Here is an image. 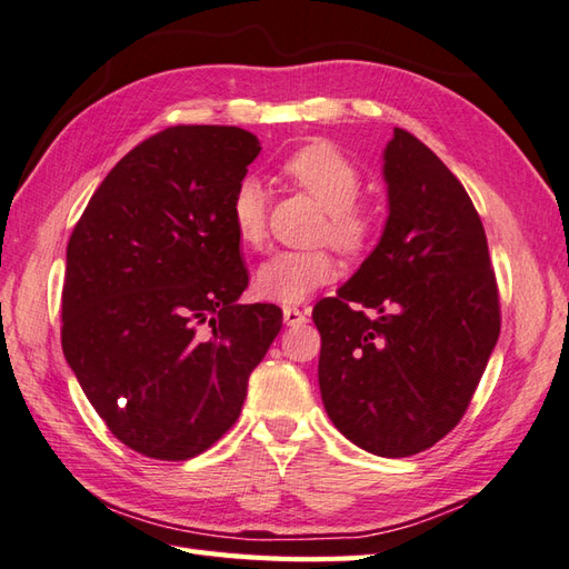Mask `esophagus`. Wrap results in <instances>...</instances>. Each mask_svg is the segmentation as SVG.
Returning a JSON list of instances; mask_svg holds the SVG:
<instances>
[{
	"mask_svg": "<svg viewBox=\"0 0 569 569\" xmlns=\"http://www.w3.org/2000/svg\"><path fill=\"white\" fill-rule=\"evenodd\" d=\"M282 317H284L287 326H299V323H305L309 319V313L301 311V309H295V307H287L282 311Z\"/></svg>",
	"mask_w": 569,
	"mask_h": 569,
	"instance_id": "34e87169",
	"label": "esophagus"
}]
</instances>
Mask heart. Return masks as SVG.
Wrapping results in <instances>:
<instances>
[{"label": "heart", "mask_w": 569, "mask_h": 569, "mask_svg": "<svg viewBox=\"0 0 569 569\" xmlns=\"http://www.w3.org/2000/svg\"><path fill=\"white\" fill-rule=\"evenodd\" d=\"M284 172L326 209V236L340 250L360 252L368 248L375 226L368 213L356 207L360 170L348 156L331 143H311L287 158ZM264 217H268L264 187L258 178L248 174L236 184L229 204V219L238 241L250 248L260 246L264 238ZM336 277L338 260L331 250H277L260 262L252 287L258 297L277 305H301Z\"/></svg>", "instance_id": "b5f03b06"}]
</instances>
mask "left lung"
Returning <instances> with one entry per match:
<instances>
[{"instance_id":"obj_1","label":"left lung","mask_w":569,"mask_h":569,"mask_svg":"<svg viewBox=\"0 0 569 569\" xmlns=\"http://www.w3.org/2000/svg\"><path fill=\"white\" fill-rule=\"evenodd\" d=\"M382 160L380 243L311 317L328 419L372 456L409 458L462 419L501 317L487 236L460 180L403 129Z\"/></svg>"}]
</instances>
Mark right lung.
<instances>
[{
  "instance_id": "obj_1",
  "label": "right lung",
  "mask_w": 569,
  "mask_h": 569,
  "mask_svg": "<svg viewBox=\"0 0 569 569\" xmlns=\"http://www.w3.org/2000/svg\"><path fill=\"white\" fill-rule=\"evenodd\" d=\"M260 153L236 126H172L126 153L68 243L62 352L123 446L189 460L236 423L282 328L248 287L229 204Z\"/></svg>"
}]
</instances>
